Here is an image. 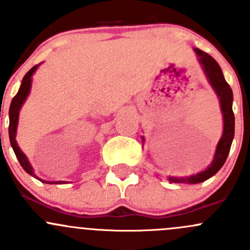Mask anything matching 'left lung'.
Segmentation results:
<instances>
[{
  "label": "left lung",
  "mask_w": 250,
  "mask_h": 250,
  "mask_svg": "<svg viewBox=\"0 0 250 250\" xmlns=\"http://www.w3.org/2000/svg\"><path fill=\"white\" fill-rule=\"evenodd\" d=\"M195 53L197 54L198 62L202 66L204 75H206L207 80H208L209 84L215 92L216 97L219 98L220 102V109L223 113L224 120V129L223 135H221L220 140H219L218 145H216L215 152H214L213 161L210 165L202 170V172L193 174L190 176H168L169 183L176 184H200L202 181H206L207 179L211 178L215 175L216 173L220 170L225 163L226 158H228L229 152H230L231 144H232L234 137V115L232 111V102H233V94L232 89L229 85V83L225 81L221 67L219 66L218 62H215L214 58L207 53L202 52L201 49L195 48ZM144 144V137H141Z\"/></svg>",
  "instance_id": "1"
}]
</instances>
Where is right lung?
Returning a JSON list of instances; mask_svg holds the SVG:
<instances>
[{"label":"right lung","instance_id":"obj_1","mask_svg":"<svg viewBox=\"0 0 250 250\" xmlns=\"http://www.w3.org/2000/svg\"><path fill=\"white\" fill-rule=\"evenodd\" d=\"M42 64V62H41ZM41 64L36 65V66L32 67L26 75H25L24 78L21 81V84H20L19 90H18L16 97L12 99L11 103V106H9V128H8V133H9V141H11V145L13 147L14 153H16L18 161H19L20 166L22 167V169L25 170L27 174L32 175L34 178H36L37 180L42 181V183H46V184H66L67 181H48V180H43V179L39 178L34 172V168L32 166L30 165L29 160H27L26 155L20 150V147L18 146L17 143V128H18V122H19V112L21 106L24 105V103L26 102L27 97L30 94V90H31V84H32V75L35 74L39 66Z\"/></svg>","mask_w":250,"mask_h":250}]
</instances>
